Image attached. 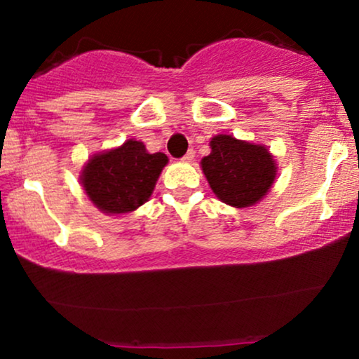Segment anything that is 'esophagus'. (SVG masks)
<instances>
[{"mask_svg": "<svg viewBox=\"0 0 359 359\" xmlns=\"http://www.w3.org/2000/svg\"><path fill=\"white\" fill-rule=\"evenodd\" d=\"M194 155H196V151H194V150H189L187 154H185V155L182 156V160H184V162H192V160H194Z\"/></svg>", "mask_w": 359, "mask_h": 359, "instance_id": "obj_1", "label": "esophagus"}]
</instances>
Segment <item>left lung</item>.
Returning <instances> with one entry per match:
<instances>
[{"label": "left lung", "instance_id": "obj_1", "mask_svg": "<svg viewBox=\"0 0 359 359\" xmlns=\"http://www.w3.org/2000/svg\"><path fill=\"white\" fill-rule=\"evenodd\" d=\"M201 167L217 199L233 208H250L266 196L277 177V163L269 148L217 135L211 154Z\"/></svg>", "mask_w": 359, "mask_h": 359}]
</instances>
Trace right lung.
<instances>
[{"label":"right lung","mask_w":359,"mask_h":359,"mask_svg":"<svg viewBox=\"0 0 359 359\" xmlns=\"http://www.w3.org/2000/svg\"><path fill=\"white\" fill-rule=\"evenodd\" d=\"M167 162L162 151L148 154L142 142L128 140L121 147L90 156L82 168L81 184L100 211L131 212L150 199Z\"/></svg>","instance_id":"obj_1"}]
</instances>
